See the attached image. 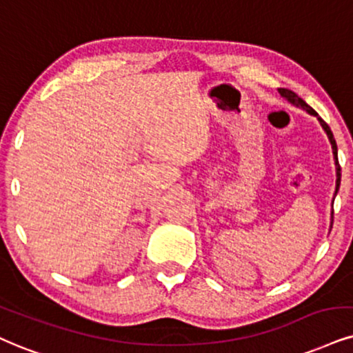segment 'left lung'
<instances>
[{"instance_id": "1", "label": "left lung", "mask_w": 353, "mask_h": 353, "mask_svg": "<svg viewBox=\"0 0 353 353\" xmlns=\"http://www.w3.org/2000/svg\"><path fill=\"white\" fill-rule=\"evenodd\" d=\"M278 93H280L281 97L285 98V99H288V101H290L291 104H294V106H296V108H303V110L306 111V112H310V114L316 116V117H317V121H319V124L323 125L324 132L327 134V137H329V142H330V145H332L334 162H336V173H337V180H336V193H334V196H336V194H337V191H339V186H341V165H339V159H337V143H336V139H334V136H332V130H330L329 125L325 124L323 119H321L319 114H317V112H316L314 110H312V108L310 106V104H307L306 101H304V99L299 98L298 94L294 93V91H291V90H286V88H278ZM332 217H334V211H332V214H330V229H332V221H334Z\"/></svg>"}]
</instances>
